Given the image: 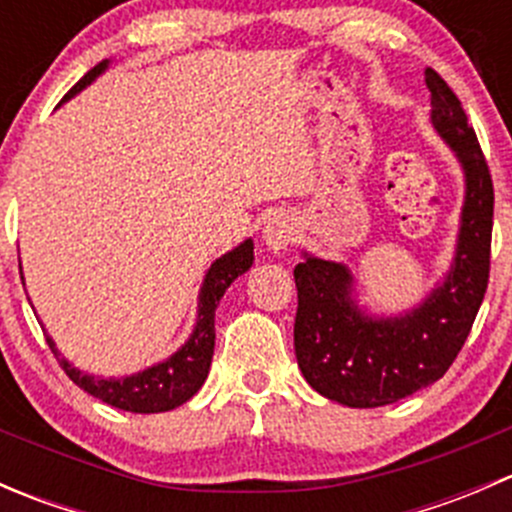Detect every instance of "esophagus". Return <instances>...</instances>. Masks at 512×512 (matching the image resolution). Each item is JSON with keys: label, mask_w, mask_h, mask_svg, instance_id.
<instances>
[{"label": "esophagus", "mask_w": 512, "mask_h": 512, "mask_svg": "<svg viewBox=\"0 0 512 512\" xmlns=\"http://www.w3.org/2000/svg\"><path fill=\"white\" fill-rule=\"evenodd\" d=\"M262 237H265L270 250H285L289 242L294 240V223L285 218V215H275V218L265 225V230H262Z\"/></svg>", "instance_id": "obj_1"}]
</instances>
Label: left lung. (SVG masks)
Segmentation results:
<instances>
[{
  "label": "left lung",
  "mask_w": 512,
  "mask_h": 512,
  "mask_svg": "<svg viewBox=\"0 0 512 512\" xmlns=\"http://www.w3.org/2000/svg\"><path fill=\"white\" fill-rule=\"evenodd\" d=\"M431 121L466 173L456 260L441 287L406 317H364L344 265L304 255L294 267V354L304 379L327 399L374 409L433 384L471 334L490 277L493 180L473 126L451 86L426 69Z\"/></svg>",
  "instance_id": "1"
}]
</instances>
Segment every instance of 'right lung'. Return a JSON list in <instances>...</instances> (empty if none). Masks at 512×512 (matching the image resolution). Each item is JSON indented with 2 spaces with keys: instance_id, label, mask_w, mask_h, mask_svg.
<instances>
[{
  "instance_id": "1",
  "label": "right lung",
  "mask_w": 512,
  "mask_h": 512,
  "mask_svg": "<svg viewBox=\"0 0 512 512\" xmlns=\"http://www.w3.org/2000/svg\"><path fill=\"white\" fill-rule=\"evenodd\" d=\"M106 64L108 61H101V64L94 66L64 98L79 94L86 84H91L106 69ZM252 250H255L252 240H245L240 247H235V250L227 252V255L210 265L203 287H200L198 327H195L193 337L185 342V347L178 349L170 359H165L163 364L151 366V369L141 371V374L126 376V379H98V376L81 374L69 361L61 359L49 337H46V344H49L51 352L59 359L66 376L76 386L89 391L91 396L101 399L103 404L116 406L121 411H131V414H160V411L175 409V406L193 399L200 386H203L205 376H208L215 349V309H218V302L225 294V289L242 272L252 267V260H255V252Z\"/></svg>"
}]
</instances>
